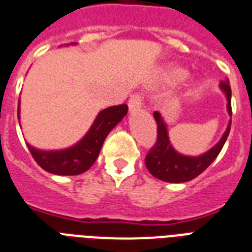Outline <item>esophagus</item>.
Listing matches in <instances>:
<instances>
[{"label": "esophagus", "instance_id": "34e87169", "mask_svg": "<svg viewBox=\"0 0 252 252\" xmlns=\"http://www.w3.org/2000/svg\"><path fill=\"white\" fill-rule=\"evenodd\" d=\"M140 106H142V97L139 94H132L130 99H128V108H130V110L131 112L138 110V109H140Z\"/></svg>", "mask_w": 252, "mask_h": 252}]
</instances>
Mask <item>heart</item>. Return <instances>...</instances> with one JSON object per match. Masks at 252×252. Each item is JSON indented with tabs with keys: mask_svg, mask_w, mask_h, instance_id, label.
I'll list each match as a JSON object with an SVG mask.
<instances>
[{
	"mask_svg": "<svg viewBox=\"0 0 252 252\" xmlns=\"http://www.w3.org/2000/svg\"><path fill=\"white\" fill-rule=\"evenodd\" d=\"M187 77V72L183 71V69H179V68H173L168 72V80L169 81H173V83H177V81H181Z\"/></svg>",
	"mask_w": 252,
	"mask_h": 252,
	"instance_id": "obj_1",
	"label": "heart"
}]
</instances>
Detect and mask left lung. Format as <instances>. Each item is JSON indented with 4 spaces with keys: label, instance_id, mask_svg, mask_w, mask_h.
<instances>
[{
    "label": "left lung",
    "instance_id": "8db88e82",
    "mask_svg": "<svg viewBox=\"0 0 252 252\" xmlns=\"http://www.w3.org/2000/svg\"><path fill=\"white\" fill-rule=\"evenodd\" d=\"M220 87L225 93L227 99V112L231 116V88L229 80L221 81ZM154 118L158 124V138L153 148L146 155V167L153 176L167 183H185L204 172L221 153L231 127L230 121L221 140L208 153L200 157H185L176 153L169 143L167 126L159 112L154 113Z\"/></svg>",
    "mask_w": 252,
    "mask_h": 252
}]
</instances>
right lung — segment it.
<instances>
[{"label": "right lung", "instance_id": "1", "mask_svg": "<svg viewBox=\"0 0 252 252\" xmlns=\"http://www.w3.org/2000/svg\"><path fill=\"white\" fill-rule=\"evenodd\" d=\"M127 109V105L122 104L101 110L87 135L69 148L60 151H40L30 144H27V147L34 160L47 172L63 176L80 175L93 165L105 138L126 116Z\"/></svg>", "mask_w": 252, "mask_h": 252}]
</instances>
